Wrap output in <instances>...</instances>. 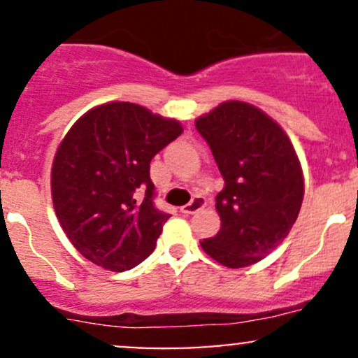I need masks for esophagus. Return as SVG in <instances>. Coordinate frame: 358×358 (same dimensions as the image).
<instances>
[{"label":"esophagus","instance_id":"34e87169","mask_svg":"<svg viewBox=\"0 0 358 358\" xmlns=\"http://www.w3.org/2000/svg\"><path fill=\"white\" fill-rule=\"evenodd\" d=\"M204 206H206V199H204V197L196 196L192 201L189 202V204L183 206L182 213H183V215H194V213H197V211H199V209L204 208Z\"/></svg>","mask_w":358,"mask_h":358}]
</instances>
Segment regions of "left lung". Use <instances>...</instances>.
<instances>
[{"instance_id":"left-lung-1","label":"left lung","mask_w":358,"mask_h":358,"mask_svg":"<svg viewBox=\"0 0 358 358\" xmlns=\"http://www.w3.org/2000/svg\"><path fill=\"white\" fill-rule=\"evenodd\" d=\"M225 187L216 196L222 227L201 241L229 268L258 263L287 237L305 196L303 169L289 136L270 115L239 100L196 119Z\"/></svg>"}]
</instances>
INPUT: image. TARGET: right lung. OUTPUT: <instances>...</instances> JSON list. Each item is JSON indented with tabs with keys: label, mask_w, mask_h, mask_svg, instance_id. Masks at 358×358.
I'll return each mask as SVG.
<instances>
[{
	"label": "right lung",
	"mask_w": 358,
	"mask_h": 358,
	"mask_svg": "<svg viewBox=\"0 0 358 358\" xmlns=\"http://www.w3.org/2000/svg\"><path fill=\"white\" fill-rule=\"evenodd\" d=\"M182 133L176 119L129 102L96 106L72 124L53 159L52 199L86 259L124 272L156 249L169 215L154 206L150 161Z\"/></svg>",
	"instance_id": "add662e5"
}]
</instances>
